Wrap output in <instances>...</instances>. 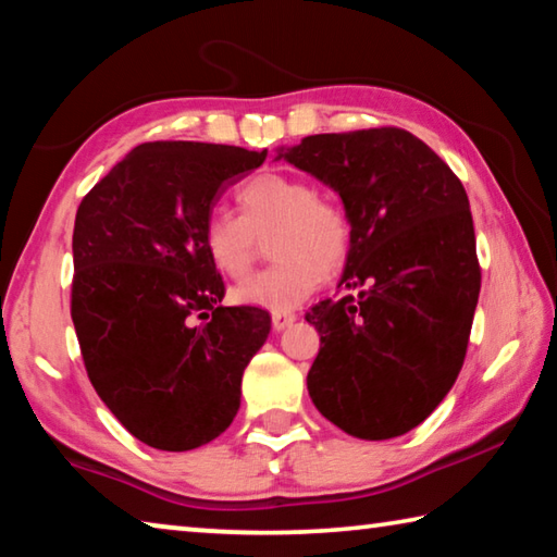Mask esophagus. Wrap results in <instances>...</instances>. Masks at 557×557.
I'll return each instance as SVG.
<instances>
[{
    "label": "esophagus",
    "mask_w": 557,
    "mask_h": 557,
    "mask_svg": "<svg viewBox=\"0 0 557 557\" xmlns=\"http://www.w3.org/2000/svg\"><path fill=\"white\" fill-rule=\"evenodd\" d=\"M295 322H297V317L292 312H275V314H272V329H275V332H285V329L292 326Z\"/></svg>",
    "instance_id": "obj_1"
}]
</instances>
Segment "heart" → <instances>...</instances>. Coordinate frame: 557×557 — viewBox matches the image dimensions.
<instances>
[{
  "label": "heart",
  "instance_id": "obj_1",
  "mask_svg": "<svg viewBox=\"0 0 557 557\" xmlns=\"http://www.w3.org/2000/svg\"><path fill=\"white\" fill-rule=\"evenodd\" d=\"M240 215L215 209L203 223V250L225 277L238 280L256 258V235L275 228L277 262L233 289L245 307L289 312L299 307L351 250V221L336 201L314 194L305 178L265 172L238 188Z\"/></svg>",
  "mask_w": 557,
  "mask_h": 557
}]
</instances>
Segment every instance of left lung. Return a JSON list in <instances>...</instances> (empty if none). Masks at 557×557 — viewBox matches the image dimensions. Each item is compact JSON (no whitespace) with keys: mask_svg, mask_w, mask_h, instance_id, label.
<instances>
[{"mask_svg":"<svg viewBox=\"0 0 557 557\" xmlns=\"http://www.w3.org/2000/svg\"><path fill=\"white\" fill-rule=\"evenodd\" d=\"M342 196L351 250L338 287L307 312L322 346L307 373L317 410L361 440L418 428L467 356L482 270L455 172L398 127L305 137L280 149Z\"/></svg>","mask_w":557,"mask_h":557,"instance_id":"left-lung-1","label":"left lung"}]
</instances>
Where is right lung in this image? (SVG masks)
Masks as SVG:
<instances>
[{"label":"right lung","mask_w":557,"mask_h":557,"mask_svg":"<svg viewBox=\"0 0 557 557\" xmlns=\"http://www.w3.org/2000/svg\"><path fill=\"white\" fill-rule=\"evenodd\" d=\"M268 149L145 143L75 213L71 317L100 400L139 442L186 451L225 432L245 366L270 334L258 307H223L203 223Z\"/></svg>","instance_id":"add662e5"}]
</instances>
